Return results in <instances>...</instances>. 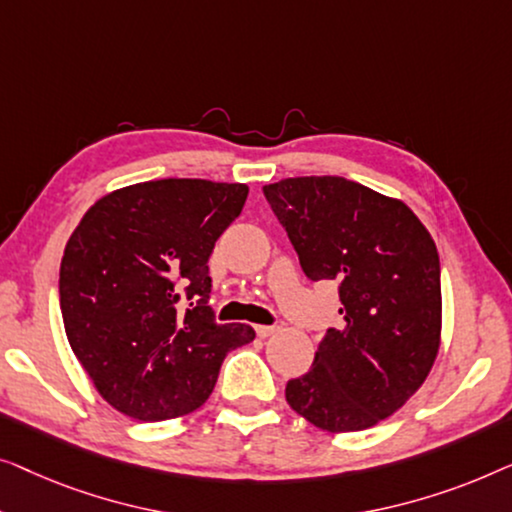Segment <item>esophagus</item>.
Instances as JSON below:
<instances>
[{
  "label": "esophagus",
  "mask_w": 512,
  "mask_h": 512,
  "mask_svg": "<svg viewBox=\"0 0 512 512\" xmlns=\"http://www.w3.org/2000/svg\"><path fill=\"white\" fill-rule=\"evenodd\" d=\"M280 327H276V325H257L255 327V331H257V336H262V338H269V336H273L276 334Z\"/></svg>",
  "instance_id": "obj_1"
}]
</instances>
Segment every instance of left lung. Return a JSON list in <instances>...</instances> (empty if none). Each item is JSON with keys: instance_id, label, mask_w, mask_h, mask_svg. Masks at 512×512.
Returning a JSON list of instances; mask_svg holds the SVG:
<instances>
[{"instance_id": "obj_1", "label": "left lung", "mask_w": 512, "mask_h": 512, "mask_svg": "<svg viewBox=\"0 0 512 512\" xmlns=\"http://www.w3.org/2000/svg\"><path fill=\"white\" fill-rule=\"evenodd\" d=\"M311 280H336L341 329L285 387L292 410L318 429L362 431L406 403L441 348L436 243L399 199L341 176L264 185Z\"/></svg>"}]
</instances>
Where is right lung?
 <instances>
[{
	"instance_id": "add662e5",
	"label": "right lung",
	"mask_w": 512,
	"mask_h": 512,
	"mask_svg": "<svg viewBox=\"0 0 512 512\" xmlns=\"http://www.w3.org/2000/svg\"><path fill=\"white\" fill-rule=\"evenodd\" d=\"M246 197L243 183L162 178L109 192L78 222L60 266L64 331L120 413L141 422L192 413L227 352L255 338L250 325H218L208 306V257Z\"/></svg>"
}]
</instances>
